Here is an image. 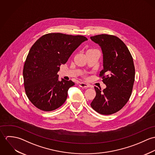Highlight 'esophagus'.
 <instances>
[{
  "instance_id": "1",
  "label": "esophagus",
  "mask_w": 155,
  "mask_h": 155,
  "mask_svg": "<svg viewBox=\"0 0 155 155\" xmlns=\"http://www.w3.org/2000/svg\"><path fill=\"white\" fill-rule=\"evenodd\" d=\"M79 87H81V88H88L89 87V85L87 84H85V83H83V82H81L79 84Z\"/></svg>"
}]
</instances>
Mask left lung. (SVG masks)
Returning a JSON list of instances; mask_svg holds the SVG:
<instances>
[{"label":"left lung","instance_id":"obj_1","mask_svg":"<svg viewBox=\"0 0 155 155\" xmlns=\"http://www.w3.org/2000/svg\"><path fill=\"white\" fill-rule=\"evenodd\" d=\"M101 47L103 54V69L100 71L106 88L94 87L96 95L91 107L100 114L109 115L120 110L128 102L135 80L132 55L126 45L115 36L106 34L91 36Z\"/></svg>","mask_w":155,"mask_h":155}]
</instances>
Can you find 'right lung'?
I'll list each match as a JSON object with an SVG mask.
<instances>
[{
    "label": "right lung",
    "instance_id": "obj_1",
    "mask_svg": "<svg viewBox=\"0 0 155 155\" xmlns=\"http://www.w3.org/2000/svg\"><path fill=\"white\" fill-rule=\"evenodd\" d=\"M88 39L60 33L46 34L33 44L23 68L26 95L38 109L54 110L66 100L68 90L74 85L71 81L58 80V71L71 54Z\"/></svg>",
    "mask_w": 155,
    "mask_h": 155
}]
</instances>
